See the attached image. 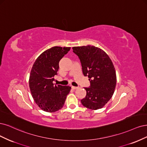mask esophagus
<instances>
[{"label":"esophagus","mask_w":147,"mask_h":147,"mask_svg":"<svg viewBox=\"0 0 147 147\" xmlns=\"http://www.w3.org/2000/svg\"><path fill=\"white\" fill-rule=\"evenodd\" d=\"M71 88H72L73 90H75V89H77L78 87H74V86H71Z\"/></svg>","instance_id":"34e87169"}]
</instances>
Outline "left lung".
Returning a JSON list of instances; mask_svg holds the SVG:
<instances>
[{
    "mask_svg": "<svg viewBox=\"0 0 147 147\" xmlns=\"http://www.w3.org/2000/svg\"><path fill=\"white\" fill-rule=\"evenodd\" d=\"M73 52L78 56L84 76L90 82L85 87L87 94L80 100L82 105L92 110H97L111 99L116 86L115 68L105 51L93 46L73 47Z\"/></svg>",
    "mask_w": 147,
    "mask_h": 147,
    "instance_id": "obj_1",
    "label": "left lung"
}]
</instances>
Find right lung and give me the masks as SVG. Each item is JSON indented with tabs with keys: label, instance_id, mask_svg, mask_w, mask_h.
<instances>
[{
	"label": "right lung",
	"instance_id": "right-lung-1",
	"mask_svg": "<svg viewBox=\"0 0 147 147\" xmlns=\"http://www.w3.org/2000/svg\"><path fill=\"white\" fill-rule=\"evenodd\" d=\"M69 47L54 46L43 52L33 65L29 87L34 101L42 111L54 112L63 107L69 86H56L53 82L57 75L59 61L69 51Z\"/></svg>",
	"mask_w": 147,
	"mask_h": 147
}]
</instances>
